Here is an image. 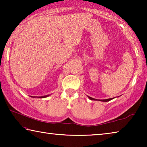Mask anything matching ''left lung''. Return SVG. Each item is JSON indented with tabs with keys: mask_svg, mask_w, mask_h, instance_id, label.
<instances>
[{
	"mask_svg": "<svg viewBox=\"0 0 147 147\" xmlns=\"http://www.w3.org/2000/svg\"><path fill=\"white\" fill-rule=\"evenodd\" d=\"M89 97V99H91V100H96V99H95V98H92V97H90V96H88ZM113 98H108V99H104V100H100V101H102V102H108V101H109V100H112Z\"/></svg>",
	"mask_w": 147,
	"mask_h": 147,
	"instance_id": "left-lung-1",
	"label": "left lung"
}]
</instances>
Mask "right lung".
I'll return each mask as SVG.
<instances>
[{"label":"right lung","instance_id":"obj_1","mask_svg":"<svg viewBox=\"0 0 147 147\" xmlns=\"http://www.w3.org/2000/svg\"><path fill=\"white\" fill-rule=\"evenodd\" d=\"M49 94H48V95H45V96H31V97H38V98H45V97H47V96H49Z\"/></svg>","mask_w":147,"mask_h":147}]
</instances>
